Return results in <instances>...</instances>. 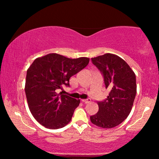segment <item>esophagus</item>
I'll return each instance as SVG.
<instances>
[{
    "label": "esophagus",
    "instance_id": "34e87169",
    "mask_svg": "<svg viewBox=\"0 0 159 159\" xmlns=\"http://www.w3.org/2000/svg\"><path fill=\"white\" fill-rule=\"evenodd\" d=\"M82 101L83 102V103H90V99H89V98H88V99H83V100H82Z\"/></svg>",
    "mask_w": 159,
    "mask_h": 159
}]
</instances>
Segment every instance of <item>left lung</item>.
I'll return each mask as SVG.
<instances>
[{
    "label": "left lung",
    "instance_id": "left-lung-1",
    "mask_svg": "<svg viewBox=\"0 0 159 159\" xmlns=\"http://www.w3.org/2000/svg\"><path fill=\"white\" fill-rule=\"evenodd\" d=\"M91 61L103 75L106 88L111 91L106 100L98 101V111L90 116V121L99 127L113 128L131 111L137 93L135 75L125 61L114 54L106 53Z\"/></svg>",
    "mask_w": 159,
    "mask_h": 159
}]
</instances>
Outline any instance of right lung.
Returning <instances> with one entry per match:
<instances>
[{
    "label": "right lung",
    "instance_id": "add662e5",
    "mask_svg": "<svg viewBox=\"0 0 159 159\" xmlns=\"http://www.w3.org/2000/svg\"><path fill=\"white\" fill-rule=\"evenodd\" d=\"M88 58H69L57 53L38 58L27 69L25 93L34 118L51 129L64 127L71 121L80 100L57 94L56 90L69 87V79L83 69Z\"/></svg>",
    "mask_w": 159,
    "mask_h": 159
}]
</instances>
